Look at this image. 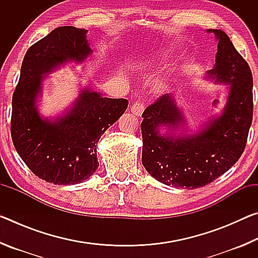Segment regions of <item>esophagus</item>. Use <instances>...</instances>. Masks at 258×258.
Segmentation results:
<instances>
[{
	"label": "esophagus",
	"instance_id": "34e87169",
	"mask_svg": "<svg viewBox=\"0 0 258 258\" xmlns=\"http://www.w3.org/2000/svg\"><path fill=\"white\" fill-rule=\"evenodd\" d=\"M143 110H145V104L141 101L134 102L132 108H131V111H132V113H134L135 116H141Z\"/></svg>",
	"mask_w": 258,
	"mask_h": 258
}]
</instances>
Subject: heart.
<instances>
[{
	"instance_id": "1",
	"label": "heart",
	"mask_w": 258,
	"mask_h": 258,
	"mask_svg": "<svg viewBox=\"0 0 258 258\" xmlns=\"http://www.w3.org/2000/svg\"><path fill=\"white\" fill-rule=\"evenodd\" d=\"M168 58H169V53L167 50H164V49L151 50L135 60L133 66L137 69H147V68L157 66V64L166 63L168 61Z\"/></svg>"
}]
</instances>
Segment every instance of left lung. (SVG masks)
Here are the masks:
<instances>
[{
    "label": "left lung",
    "mask_w": 258,
    "mask_h": 258,
    "mask_svg": "<svg viewBox=\"0 0 258 258\" xmlns=\"http://www.w3.org/2000/svg\"><path fill=\"white\" fill-rule=\"evenodd\" d=\"M218 41L216 62L207 76L230 85L223 113L199 133L174 135L184 124L173 94H164L143 111L142 164L166 185L196 189L228 172L241 157L252 121V75L247 61L221 29H208ZM168 127L161 136L159 128Z\"/></svg>",
    "instance_id": "8db88e82"
}]
</instances>
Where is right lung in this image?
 Returning a JSON list of instances; mask_svg holds the SVG:
<instances>
[{"mask_svg":"<svg viewBox=\"0 0 258 258\" xmlns=\"http://www.w3.org/2000/svg\"><path fill=\"white\" fill-rule=\"evenodd\" d=\"M87 30L62 26L26 52L12 97L11 138L20 158L35 175L58 185L84 182L97 171V145L101 135L125 112L126 99L102 98L89 89L63 116L42 118L36 99L44 74L67 61L90 55Z\"/></svg>","mask_w":258,"mask_h":258,"instance_id":"add662e5","label":"right lung"}]
</instances>
